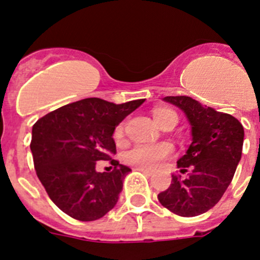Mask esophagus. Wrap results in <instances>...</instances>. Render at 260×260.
Instances as JSON below:
<instances>
[{"label": "esophagus", "mask_w": 260, "mask_h": 260, "mask_svg": "<svg viewBox=\"0 0 260 260\" xmlns=\"http://www.w3.org/2000/svg\"><path fill=\"white\" fill-rule=\"evenodd\" d=\"M135 171H139L142 172V173L147 174V176H152V171H150V169H146V168H135Z\"/></svg>", "instance_id": "1"}]
</instances>
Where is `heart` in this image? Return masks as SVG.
<instances>
[{
    "mask_svg": "<svg viewBox=\"0 0 260 260\" xmlns=\"http://www.w3.org/2000/svg\"><path fill=\"white\" fill-rule=\"evenodd\" d=\"M169 117H176L172 109L167 108H157L153 110V118L157 123H161L165 118ZM123 125H118L114 132V137H122ZM173 151V147L167 142H160V143H141L135 144L130 150L123 153V160L127 164L134 165L138 168H146V169H155L158 164L171 155Z\"/></svg>",
    "mask_w": 260,
    "mask_h": 260,
    "instance_id": "heart-1",
    "label": "heart"
}]
</instances>
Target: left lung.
Listing matches in <instances>:
<instances>
[{"mask_svg": "<svg viewBox=\"0 0 260 260\" xmlns=\"http://www.w3.org/2000/svg\"><path fill=\"white\" fill-rule=\"evenodd\" d=\"M162 100L185 113L191 126V143L177 161L181 173L189 172V177L172 176L171 186L157 199L176 215H202L221 199L233 180L242 155L243 126L231 114L206 108L189 96Z\"/></svg>", "mask_w": 260, "mask_h": 260, "instance_id": "obj_1", "label": "left lung"}]
</instances>
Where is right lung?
I'll use <instances>...</instances> for the list:
<instances>
[{
  "label": "right lung",
  "instance_id": "1",
  "mask_svg": "<svg viewBox=\"0 0 260 260\" xmlns=\"http://www.w3.org/2000/svg\"><path fill=\"white\" fill-rule=\"evenodd\" d=\"M146 99L114 104L99 98L71 103L45 114L32 127L31 152L36 174L57 207L80 221L109 212L132 169L113 160L117 125ZM110 159L109 174L95 161Z\"/></svg>",
  "mask_w": 260,
  "mask_h": 260
}]
</instances>
